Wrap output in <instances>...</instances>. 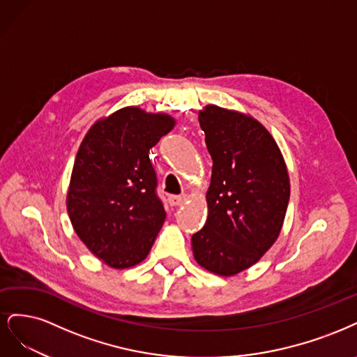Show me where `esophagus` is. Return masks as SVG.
<instances>
[{
	"label": "esophagus",
	"instance_id": "obj_1",
	"mask_svg": "<svg viewBox=\"0 0 357 357\" xmlns=\"http://www.w3.org/2000/svg\"><path fill=\"white\" fill-rule=\"evenodd\" d=\"M169 204L172 206H179L182 204L183 202L187 200V195L185 194H181V195H169Z\"/></svg>",
	"mask_w": 357,
	"mask_h": 357
}]
</instances>
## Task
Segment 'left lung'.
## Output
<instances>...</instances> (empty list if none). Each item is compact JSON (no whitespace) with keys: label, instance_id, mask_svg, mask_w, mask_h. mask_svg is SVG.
<instances>
[{"label":"left lung","instance_id":"obj_1","mask_svg":"<svg viewBox=\"0 0 357 357\" xmlns=\"http://www.w3.org/2000/svg\"><path fill=\"white\" fill-rule=\"evenodd\" d=\"M213 160L209 216L192 234L194 258L220 275L249 268L278 238L289 203V176L278 144L245 114L208 105L199 114Z\"/></svg>","mask_w":357,"mask_h":357}]
</instances>
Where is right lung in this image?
Listing matches in <instances>:
<instances>
[{
    "label": "right lung",
    "instance_id": "obj_1",
    "mask_svg": "<svg viewBox=\"0 0 357 357\" xmlns=\"http://www.w3.org/2000/svg\"><path fill=\"white\" fill-rule=\"evenodd\" d=\"M174 124L128 107L98 121L78 149L68 213L83 243L114 268L145 259L166 220L149 148Z\"/></svg>",
    "mask_w": 357,
    "mask_h": 357
}]
</instances>
